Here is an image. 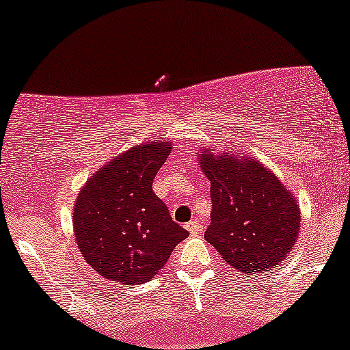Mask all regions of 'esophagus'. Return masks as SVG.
Instances as JSON below:
<instances>
[{
    "instance_id": "34e87169",
    "label": "esophagus",
    "mask_w": 350,
    "mask_h": 350,
    "mask_svg": "<svg viewBox=\"0 0 350 350\" xmlns=\"http://www.w3.org/2000/svg\"><path fill=\"white\" fill-rule=\"evenodd\" d=\"M185 228L188 229L191 236H198V234L200 232V224H199L198 219H193V221L186 223V224H185Z\"/></svg>"
}]
</instances>
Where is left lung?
<instances>
[{
  "label": "left lung",
  "instance_id": "1",
  "mask_svg": "<svg viewBox=\"0 0 350 350\" xmlns=\"http://www.w3.org/2000/svg\"><path fill=\"white\" fill-rule=\"evenodd\" d=\"M210 180L212 215L205 241L245 275L271 271L290 255L299 236L295 194L275 174L243 154H199Z\"/></svg>",
  "mask_w": 350,
  "mask_h": 350
}]
</instances>
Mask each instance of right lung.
<instances>
[{
    "instance_id": "obj_1",
    "label": "right lung",
    "mask_w": 350,
    "mask_h": 350,
    "mask_svg": "<svg viewBox=\"0 0 350 350\" xmlns=\"http://www.w3.org/2000/svg\"><path fill=\"white\" fill-rule=\"evenodd\" d=\"M170 151L172 143L161 140L132 146L81 188L73 210L75 239L88 265L105 279L145 284L188 237L152 191Z\"/></svg>"
}]
</instances>
